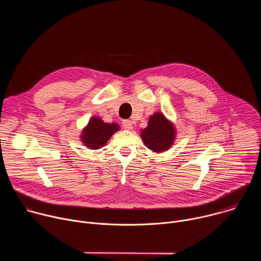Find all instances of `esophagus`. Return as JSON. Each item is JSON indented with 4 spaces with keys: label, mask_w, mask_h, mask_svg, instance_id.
Wrapping results in <instances>:
<instances>
[{
    "label": "esophagus",
    "mask_w": 261,
    "mask_h": 261,
    "mask_svg": "<svg viewBox=\"0 0 261 261\" xmlns=\"http://www.w3.org/2000/svg\"><path fill=\"white\" fill-rule=\"evenodd\" d=\"M122 124H123V128H124L125 130H131V129L133 128L132 122H131L130 120H124Z\"/></svg>",
    "instance_id": "esophagus-1"
}]
</instances>
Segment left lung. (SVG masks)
Wrapping results in <instances>:
<instances>
[{
	"label": "left lung",
	"instance_id": "8db88e82",
	"mask_svg": "<svg viewBox=\"0 0 261 261\" xmlns=\"http://www.w3.org/2000/svg\"><path fill=\"white\" fill-rule=\"evenodd\" d=\"M140 137L147 148L159 154L168 151L173 145L176 129L170 120L158 111L148 119L146 128L141 130Z\"/></svg>",
	"mask_w": 261,
	"mask_h": 261
}]
</instances>
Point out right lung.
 <instances>
[{
  "label": "right lung",
  "instance_id": "add662e5",
  "mask_svg": "<svg viewBox=\"0 0 261 261\" xmlns=\"http://www.w3.org/2000/svg\"><path fill=\"white\" fill-rule=\"evenodd\" d=\"M121 127L117 123H105L101 118L95 116L89 120L87 126L81 133V141L90 150L103 147Z\"/></svg>",
  "mask_w": 261,
  "mask_h": 261
}]
</instances>
